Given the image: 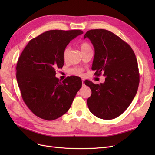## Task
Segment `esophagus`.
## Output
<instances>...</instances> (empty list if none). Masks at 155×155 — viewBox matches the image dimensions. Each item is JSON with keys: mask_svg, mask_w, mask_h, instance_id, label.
<instances>
[{"mask_svg": "<svg viewBox=\"0 0 155 155\" xmlns=\"http://www.w3.org/2000/svg\"><path fill=\"white\" fill-rule=\"evenodd\" d=\"M82 84L83 85H85V80L84 79H82Z\"/></svg>", "mask_w": 155, "mask_h": 155, "instance_id": "1", "label": "esophagus"}]
</instances>
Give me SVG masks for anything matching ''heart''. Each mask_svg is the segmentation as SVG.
I'll use <instances>...</instances> for the list:
<instances>
[{
    "mask_svg": "<svg viewBox=\"0 0 155 155\" xmlns=\"http://www.w3.org/2000/svg\"><path fill=\"white\" fill-rule=\"evenodd\" d=\"M80 48H81V52H84V51H87L88 50H91V45L87 43V42H84V43H82L80 45ZM70 47H67L65 48L63 53V58L64 61H67L69 57V54H70ZM70 72L72 74L74 75H76V76H82L83 72V69L82 68H79V67H74L72 69H70Z\"/></svg>",
    "mask_w": 155,
    "mask_h": 155,
    "instance_id": "heart-1",
    "label": "heart"
}]
</instances>
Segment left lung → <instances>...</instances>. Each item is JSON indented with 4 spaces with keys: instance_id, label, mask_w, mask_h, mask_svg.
I'll use <instances>...</instances> for the list:
<instances>
[{
    "instance_id": "1",
    "label": "left lung",
    "mask_w": 155,
    "mask_h": 155,
    "mask_svg": "<svg viewBox=\"0 0 155 155\" xmlns=\"http://www.w3.org/2000/svg\"><path fill=\"white\" fill-rule=\"evenodd\" d=\"M95 54L92 69L96 76H105L104 83L85 81L91 89L87 100L91 113L103 120H112L127 109L137 92L140 75L137 58L130 46L113 33L104 29L88 30Z\"/></svg>"
}]
</instances>
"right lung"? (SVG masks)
<instances>
[{"label": "right lung", "instance_id": "add662e5", "mask_svg": "<svg viewBox=\"0 0 155 155\" xmlns=\"http://www.w3.org/2000/svg\"><path fill=\"white\" fill-rule=\"evenodd\" d=\"M82 34L79 30L46 31L30 40L18 59L16 78L22 100L42 119L54 120L66 113L81 87L79 77L61 81L55 76L64 64V48Z\"/></svg>", "mask_w": 155, "mask_h": 155}]
</instances>
